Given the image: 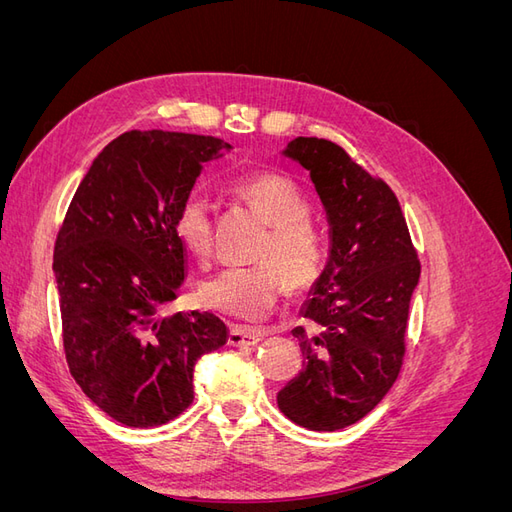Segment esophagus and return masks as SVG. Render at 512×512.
<instances>
[{"mask_svg":"<svg viewBox=\"0 0 512 512\" xmlns=\"http://www.w3.org/2000/svg\"><path fill=\"white\" fill-rule=\"evenodd\" d=\"M262 331L258 329H247V327H232L228 333V346L235 348H247V346H256L262 339Z\"/></svg>","mask_w":512,"mask_h":512,"instance_id":"1","label":"esophagus"}]
</instances>
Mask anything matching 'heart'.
Segmentation results:
<instances>
[{
  "mask_svg": "<svg viewBox=\"0 0 512 512\" xmlns=\"http://www.w3.org/2000/svg\"><path fill=\"white\" fill-rule=\"evenodd\" d=\"M237 192L273 228L260 256L271 258L297 288L312 284L322 267V241L307 222L309 203L303 190L280 173H260L237 183ZM177 235L185 250L205 258L213 241V207L209 198L192 192L177 211ZM284 290L282 273L271 262L228 267L200 288V299L211 309L254 322L265 318Z\"/></svg>",
  "mask_w": 512,
  "mask_h": 512,
  "instance_id": "heart-1",
  "label": "heart"
}]
</instances>
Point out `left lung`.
Here are the masks:
<instances>
[{"mask_svg":"<svg viewBox=\"0 0 512 512\" xmlns=\"http://www.w3.org/2000/svg\"><path fill=\"white\" fill-rule=\"evenodd\" d=\"M282 156L312 177L331 250L301 307L312 329H292L303 369L277 393V406L305 429L337 431L361 421L395 384L421 265L389 185L342 147L299 136Z\"/></svg>","mask_w":512,"mask_h":512,"instance_id":"obj_1","label":"left lung"}]
</instances>
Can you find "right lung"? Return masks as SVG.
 <instances>
[{
    "instance_id": "add662e5",
    "label": "right lung",
    "mask_w": 512,
    "mask_h": 512,
    "mask_svg": "<svg viewBox=\"0 0 512 512\" xmlns=\"http://www.w3.org/2000/svg\"><path fill=\"white\" fill-rule=\"evenodd\" d=\"M230 149L215 136L126 132L98 153L68 207L53 252L66 361L121 425L173 421L194 399L196 361L228 339L215 314L162 307L188 275L177 211L203 164Z\"/></svg>"
}]
</instances>
